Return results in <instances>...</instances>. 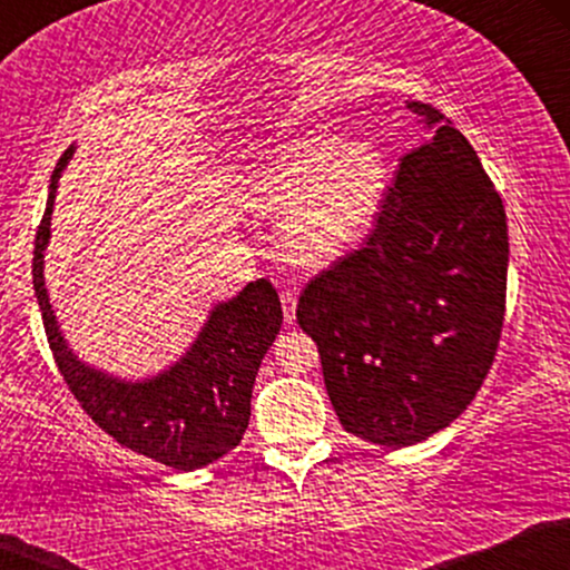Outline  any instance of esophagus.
<instances>
[{"label": "esophagus", "instance_id": "obj_1", "mask_svg": "<svg viewBox=\"0 0 570 570\" xmlns=\"http://www.w3.org/2000/svg\"><path fill=\"white\" fill-rule=\"evenodd\" d=\"M281 305H284V322L292 324L297 316V292L284 289L281 292Z\"/></svg>", "mask_w": 570, "mask_h": 570}]
</instances>
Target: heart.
<instances>
[{
	"label": "heart",
	"instance_id": "1",
	"mask_svg": "<svg viewBox=\"0 0 570 570\" xmlns=\"http://www.w3.org/2000/svg\"><path fill=\"white\" fill-rule=\"evenodd\" d=\"M389 181V163L377 147L311 134L284 144L257 168L254 195L265 214H284L278 244L286 257L326 265L367 238Z\"/></svg>",
	"mask_w": 570,
	"mask_h": 570
}]
</instances>
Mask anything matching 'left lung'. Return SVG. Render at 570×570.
Returning a JSON list of instances; mask_svg holds the SVG:
<instances>
[{
	"mask_svg": "<svg viewBox=\"0 0 570 570\" xmlns=\"http://www.w3.org/2000/svg\"><path fill=\"white\" fill-rule=\"evenodd\" d=\"M399 160L362 248L307 281L297 324L322 356L343 429L410 448L472 404L499 351L509 235L501 195L440 109Z\"/></svg>",
	"mask_w": 570,
	"mask_h": 570,
	"instance_id": "1",
	"label": "left lung"
}]
</instances>
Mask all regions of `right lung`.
<instances>
[{"mask_svg":"<svg viewBox=\"0 0 570 570\" xmlns=\"http://www.w3.org/2000/svg\"><path fill=\"white\" fill-rule=\"evenodd\" d=\"M71 153L75 147L63 153L50 176L48 208L39 222L31 263L45 335L58 372L96 426L122 448L179 472L208 466L244 440L252 415L254 377L284 322L278 292L271 281L259 278L230 303L214 307L193 348L153 381L128 383L90 370L67 348V340L58 332L42 276L58 176Z\"/></svg>","mask_w":570,"mask_h":570,"instance_id":"right-lung-1","label":"right lung"}]
</instances>
